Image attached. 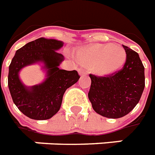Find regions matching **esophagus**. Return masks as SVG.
Here are the masks:
<instances>
[{
  "mask_svg": "<svg viewBox=\"0 0 155 155\" xmlns=\"http://www.w3.org/2000/svg\"><path fill=\"white\" fill-rule=\"evenodd\" d=\"M78 71H79L80 75H85L86 74H87V72H86V71L84 69H79L78 70Z\"/></svg>",
  "mask_w": 155,
  "mask_h": 155,
  "instance_id": "esophagus-1",
  "label": "esophagus"
}]
</instances>
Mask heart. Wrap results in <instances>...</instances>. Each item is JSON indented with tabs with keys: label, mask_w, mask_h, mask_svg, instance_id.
Segmentation results:
<instances>
[{
	"label": "heart",
	"mask_w": 155,
	"mask_h": 155,
	"mask_svg": "<svg viewBox=\"0 0 155 155\" xmlns=\"http://www.w3.org/2000/svg\"><path fill=\"white\" fill-rule=\"evenodd\" d=\"M78 57L84 63L95 65L100 75H109L123 67L127 54L119 44H97L82 49Z\"/></svg>",
	"instance_id": "1"
}]
</instances>
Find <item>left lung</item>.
<instances>
[{
    "label": "left lung",
    "instance_id": "obj_1",
    "mask_svg": "<svg viewBox=\"0 0 155 155\" xmlns=\"http://www.w3.org/2000/svg\"><path fill=\"white\" fill-rule=\"evenodd\" d=\"M127 58L121 70L97 76L90 74L88 99L102 116L118 119L129 113L139 102L145 88V68L137 52L123 45Z\"/></svg>",
    "mask_w": 155,
    "mask_h": 155
}]
</instances>
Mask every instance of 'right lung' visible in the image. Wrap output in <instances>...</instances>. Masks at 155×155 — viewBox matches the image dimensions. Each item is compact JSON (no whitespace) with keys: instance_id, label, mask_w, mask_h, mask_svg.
Segmentation results:
<instances>
[{"instance_id":"1","label":"right lung","mask_w":155,"mask_h":155,"mask_svg":"<svg viewBox=\"0 0 155 155\" xmlns=\"http://www.w3.org/2000/svg\"><path fill=\"white\" fill-rule=\"evenodd\" d=\"M62 41L39 38L18 49L9 67L8 86L14 103L30 119L49 120L60 109L62 97L67 88L80 79L76 71L60 70L63 56L57 53L62 47ZM42 61L47 70V78L42 84L28 89L18 78L22 67Z\"/></svg>"}]
</instances>
